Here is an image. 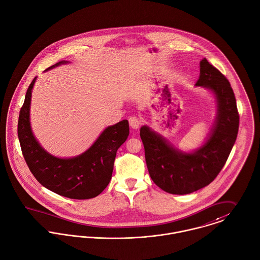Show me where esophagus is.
<instances>
[{
	"instance_id": "34e87169",
	"label": "esophagus",
	"mask_w": 260,
	"mask_h": 260,
	"mask_svg": "<svg viewBox=\"0 0 260 260\" xmlns=\"http://www.w3.org/2000/svg\"><path fill=\"white\" fill-rule=\"evenodd\" d=\"M128 121H129L131 127L134 128V129H138L140 127V125H141V121H140V119L137 116H131L128 118Z\"/></svg>"
}]
</instances>
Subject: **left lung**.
Masks as SVG:
<instances>
[{"instance_id":"8db88e82","label":"left lung","mask_w":260,"mask_h":260,"mask_svg":"<svg viewBox=\"0 0 260 260\" xmlns=\"http://www.w3.org/2000/svg\"><path fill=\"white\" fill-rule=\"evenodd\" d=\"M196 87L212 92L216 116L203 144L183 151L147 125L141 127L147 170L153 182L172 194H188L208 185L225 165L236 141L239 116L228 79L206 58Z\"/></svg>"}]
</instances>
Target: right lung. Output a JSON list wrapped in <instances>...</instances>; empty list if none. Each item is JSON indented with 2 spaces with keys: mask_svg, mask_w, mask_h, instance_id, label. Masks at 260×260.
I'll list each match as a JSON object with an SVG mask.
<instances>
[{
  "mask_svg": "<svg viewBox=\"0 0 260 260\" xmlns=\"http://www.w3.org/2000/svg\"><path fill=\"white\" fill-rule=\"evenodd\" d=\"M69 62L58 61L45 72ZM36 80L37 77L27 90L18 122L19 141L30 173L43 186L61 197L74 200L95 198L112 178L116 151L129 134L128 121L123 119L106 127L94 143L77 156H55L41 145L31 131L29 111Z\"/></svg>",
  "mask_w": 260,
  "mask_h": 260,
  "instance_id": "add662e5",
  "label": "right lung"
}]
</instances>
